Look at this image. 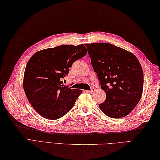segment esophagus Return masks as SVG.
<instances>
[{
	"label": "esophagus",
	"mask_w": 160,
	"mask_h": 160,
	"mask_svg": "<svg viewBox=\"0 0 160 160\" xmlns=\"http://www.w3.org/2000/svg\"><path fill=\"white\" fill-rule=\"evenodd\" d=\"M86 92H88V93H93L95 92V89L94 88H92V89L90 90V91H86Z\"/></svg>",
	"instance_id": "obj_1"
}]
</instances>
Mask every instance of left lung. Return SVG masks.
Returning a JSON list of instances; mask_svg holds the SVG:
<instances>
[{"mask_svg": "<svg viewBox=\"0 0 160 160\" xmlns=\"http://www.w3.org/2000/svg\"><path fill=\"white\" fill-rule=\"evenodd\" d=\"M86 46L101 88L106 93L100 109L112 118L126 116L142 94L143 71L139 61L131 52L109 43Z\"/></svg>", "mask_w": 160, "mask_h": 160, "instance_id": "1", "label": "left lung"}]
</instances>
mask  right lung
Returning <instances> with one entry per match:
<instances>
[{
	"label": "right lung",
	"instance_id": "obj_1",
	"mask_svg": "<svg viewBox=\"0 0 160 160\" xmlns=\"http://www.w3.org/2000/svg\"><path fill=\"white\" fill-rule=\"evenodd\" d=\"M86 53L84 44L62 45L38 51L30 58L24 72L23 89L40 115L57 120L73 107L82 91L64 86L62 79L74 62Z\"/></svg>",
	"mask_w": 160,
	"mask_h": 160
}]
</instances>
